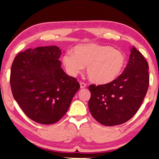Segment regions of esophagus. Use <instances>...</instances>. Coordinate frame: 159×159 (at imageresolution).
<instances>
[{
  "label": "esophagus",
  "instance_id": "obj_1",
  "mask_svg": "<svg viewBox=\"0 0 159 159\" xmlns=\"http://www.w3.org/2000/svg\"><path fill=\"white\" fill-rule=\"evenodd\" d=\"M80 88H81V89H83V88H85L86 86H87V85H86V83H83V82H80Z\"/></svg>",
  "mask_w": 159,
  "mask_h": 159
}]
</instances>
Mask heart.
Instances as JSON below:
<instances>
[{
	"instance_id": "obj_1",
	"label": "heart",
	"mask_w": 159,
	"mask_h": 159,
	"mask_svg": "<svg viewBox=\"0 0 159 159\" xmlns=\"http://www.w3.org/2000/svg\"><path fill=\"white\" fill-rule=\"evenodd\" d=\"M126 61V56L121 51L94 43L78 45L71 52H66L62 57V63L69 75L76 76L83 65H86V74L90 81L99 85L116 80L123 73Z\"/></svg>"
}]
</instances>
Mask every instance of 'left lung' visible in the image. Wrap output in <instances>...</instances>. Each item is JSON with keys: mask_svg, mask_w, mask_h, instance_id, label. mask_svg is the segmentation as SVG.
Returning a JSON list of instances; mask_svg holds the SVG:
<instances>
[{"mask_svg": "<svg viewBox=\"0 0 159 159\" xmlns=\"http://www.w3.org/2000/svg\"><path fill=\"white\" fill-rule=\"evenodd\" d=\"M123 74L114 82L90 85V114L99 123L113 126L127 122L140 107L149 84V64L134 47Z\"/></svg>", "mask_w": 159, "mask_h": 159, "instance_id": "1", "label": "left lung"}]
</instances>
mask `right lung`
Wrapping results in <instances>:
<instances>
[{
  "label": "right lung",
  "instance_id": "right-lung-1",
  "mask_svg": "<svg viewBox=\"0 0 159 159\" xmlns=\"http://www.w3.org/2000/svg\"><path fill=\"white\" fill-rule=\"evenodd\" d=\"M61 54L55 45L29 48L19 53L12 64V95L24 113L41 124L59 121L80 88L77 79L61 69Z\"/></svg>",
  "mask_w": 159,
  "mask_h": 159
}]
</instances>
